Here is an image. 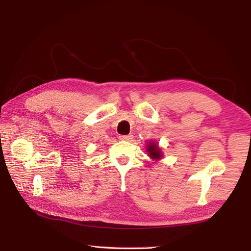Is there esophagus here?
<instances>
[{"label": "esophagus", "mask_w": 251, "mask_h": 251, "mask_svg": "<svg viewBox=\"0 0 251 251\" xmlns=\"http://www.w3.org/2000/svg\"><path fill=\"white\" fill-rule=\"evenodd\" d=\"M119 139H120V140L128 141V140L133 139V135H121V136H119Z\"/></svg>", "instance_id": "34e87169"}]
</instances>
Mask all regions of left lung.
Here are the masks:
<instances>
[{
    "label": "left lung",
    "mask_w": 251,
    "mask_h": 251,
    "mask_svg": "<svg viewBox=\"0 0 251 251\" xmlns=\"http://www.w3.org/2000/svg\"><path fill=\"white\" fill-rule=\"evenodd\" d=\"M146 150L148 151V156L154 161L161 160L163 158V153H162V149L159 147L158 142H155L153 140H149L147 143Z\"/></svg>",
    "instance_id": "left-lung-1"
}]
</instances>
